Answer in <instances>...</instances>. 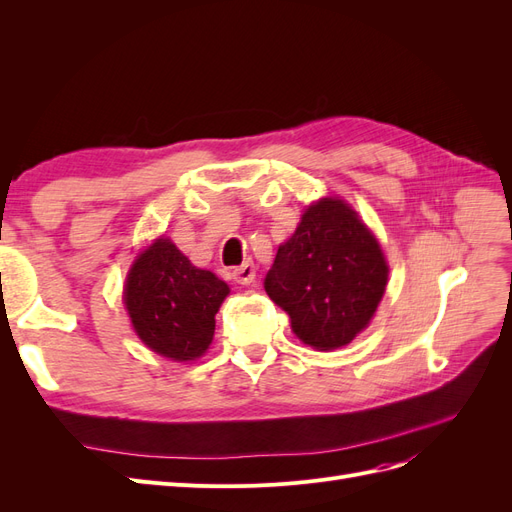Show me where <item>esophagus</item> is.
Listing matches in <instances>:
<instances>
[{
    "mask_svg": "<svg viewBox=\"0 0 512 512\" xmlns=\"http://www.w3.org/2000/svg\"><path fill=\"white\" fill-rule=\"evenodd\" d=\"M232 280H235L241 286L254 284V280H256V267L252 265V262H243L241 267H237L235 271H232Z\"/></svg>",
    "mask_w": 512,
    "mask_h": 512,
    "instance_id": "34e87169",
    "label": "esophagus"
}]
</instances>
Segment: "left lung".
<instances>
[{"mask_svg":"<svg viewBox=\"0 0 512 512\" xmlns=\"http://www.w3.org/2000/svg\"><path fill=\"white\" fill-rule=\"evenodd\" d=\"M389 282L382 247L342 198H320L280 245L265 290L290 316L303 344L348 346L369 320Z\"/></svg>","mask_w":512,"mask_h":512,"instance_id":"obj_1","label":"left lung"}]
</instances>
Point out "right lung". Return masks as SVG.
I'll list each match as a JSON object with an SVG mask.
<instances>
[{"mask_svg": "<svg viewBox=\"0 0 512 512\" xmlns=\"http://www.w3.org/2000/svg\"><path fill=\"white\" fill-rule=\"evenodd\" d=\"M228 292L218 275L194 267L173 241L160 237L136 256L123 303L147 348L185 363L207 352Z\"/></svg>", "mask_w": 512, "mask_h": 512, "instance_id": "1", "label": "right lung"}]
</instances>
